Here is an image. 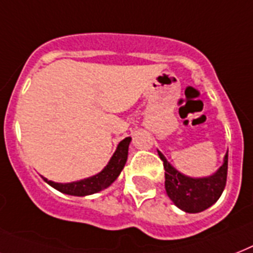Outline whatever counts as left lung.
<instances>
[{
	"instance_id": "1",
	"label": "left lung",
	"mask_w": 253,
	"mask_h": 253,
	"mask_svg": "<svg viewBox=\"0 0 253 253\" xmlns=\"http://www.w3.org/2000/svg\"><path fill=\"white\" fill-rule=\"evenodd\" d=\"M159 156L164 161L166 194L178 208L187 213H199L218 200L226 186L227 153L222 166L213 175L205 178L183 175L170 165L160 151Z\"/></svg>"
}]
</instances>
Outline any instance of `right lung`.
Listing matches in <instances>:
<instances>
[{
    "label": "right lung",
    "instance_id": "1",
    "mask_svg": "<svg viewBox=\"0 0 253 253\" xmlns=\"http://www.w3.org/2000/svg\"><path fill=\"white\" fill-rule=\"evenodd\" d=\"M131 137H126L121 141L117 147L114 155L112 156L108 165L100 171L98 174L85 179L71 182V183H55L53 180H48L42 176V179L55 190L63 194L73 195V196H87V195L100 192L104 188L109 187L114 180L118 178L122 169L125 168V164L127 161V155H128V145H130Z\"/></svg>",
    "mask_w": 253,
    "mask_h": 253
}]
</instances>
